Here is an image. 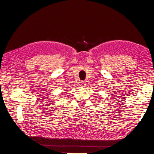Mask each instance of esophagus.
<instances>
[{"label":"esophagus","mask_w":154,"mask_h":154,"mask_svg":"<svg viewBox=\"0 0 154 154\" xmlns=\"http://www.w3.org/2000/svg\"><path fill=\"white\" fill-rule=\"evenodd\" d=\"M79 86L80 87H84L85 86V82H84V81H82L80 82V84H79Z\"/></svg>","instance_id":"34e87169"}]
</instances>
